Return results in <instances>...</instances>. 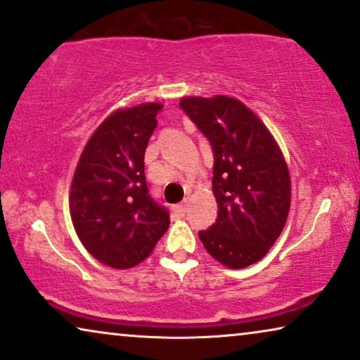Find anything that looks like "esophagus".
Instances as JSON below:
<instances>
[{"instance_id": "1", "label": "esophagus", "mask_w": 360, "mask_h": 360, "mask_svg": "<svg viewBox=\"0 0 360 360\" xmlns=\"http://www.w3.org/2000/svg\"><path fill=\"white\" fill-rule=\"evenodd\" d=\"M186 210H188V201H186V200L184 201V203L176 205V208H175V211H176V213H179L180 216H185Z\"/></svg>"}]
</instances>
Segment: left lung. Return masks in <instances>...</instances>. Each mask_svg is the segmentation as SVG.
I'll return each mask as SVG.
<instances>
[{"label": "left lung", "instance_id": "1", "mask_svg": "<svg viewBox=\"0 0 360 360\" xmlns=\"http://www.w3.org/2000/svg\"><path fill=\"white\" fill-rule=\"evenodd\" d=\"M180 106L214 152L218 218L198 236L211 257L245 269L265 257L287 223L292 180L283 152L262 120L233 96H184Z\"/></svg>", "mask_w": 360, "mask_h": 360}]
</instances>
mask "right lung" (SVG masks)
Segmentation results:
<instances>
[{"label": "right lung", "instance_id": "obj_1", "mask_svg": "<svg viewBox=\"0 0 360 360\" xmlns=\"http://www.w3.org/2000/svg\"><path fill=\"white\" fill-rule=\"evenodd\" d=\"M162 103L120 108L83 147L72 179L70 216L83 248L111 269L136 267L169 229V213L149 196L147 142Z\"/></svg>", "mask_w": 360, "mask_h": 360}]
</instances>
